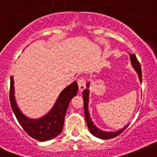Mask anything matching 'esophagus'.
Returning <instances> with one entry per match:
<instances>
[{
	"label": "esophagus",
	"instance_id": "34e87169",
	"mask_svg": "<svg viewBox=\"0 0 157 157\" xmlns=\"http://www.w3.org/2000/svg\"><path fill=\"white\" fill-rule=\"evenodd\" d=\"M77 84H78L79 91H80V92H82V91L84 90V88H85V85H86L85 80H84V78H83V77H80V78L77 80Z\"/></svg>",
	"mask_w": 157,
	"mask_h": 157
}]
</instances>
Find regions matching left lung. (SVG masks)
<instances>
[{
    "label": "left lung",
    "mask_w": 157,
    "mask_h": 157,
    "mask_svg": "<svg viewBox=\"0 0 157 157\" xmlns=\"http://www.w3.org/2000/svg\"><path fill=\"white\" fill-rule=\"evenodd\" d=\"M131 60L132 65L135 67V70L138 73V76H139V80L142 82V69H141V65L140 63L138 62V60L137 59L136 56L135 54H131ZM89 84H87V87H88ZM88 96H89V91L87 89H85L84 91H83V98H84V117H85L86 122H87V127H88L89 131L94 136L97 137L98 138H101V139H110V138H115L117 135H119L120 134H121L124 130L126 129L128 127L129 124L126 125L124 128H122L121 130L118 131H116V132H111V133H109V132H105V131H102L101 130H99L98 128H96L94 125V124L92 123L91 120L90 119V116L88 113V109H87V105H88Z\"/></svg>",
    "instance_id": "1"
}]
</instances>
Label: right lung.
<instances>
[{
	"label": "right lung",
	"mask_w": 157,
	"mask_h": 157,
	"mask_svg": "<svg viewBox=\"0 0 157 157\" xmlns=\"http://www.w3.org/2000/svg\"><path fill=\"white\" fill-rule=\"evenodd\" d=\"M14 81L12 76L10 82L9 99L12 111L23 130L34 139L40 142L48 141L61 133L64 124V119L70 100L77 94L78 85L76 81L63 90L59 94L54 107L41 119H28L17 107L14 97Z\"/></svg>",
	"instance_id": "1"
}]
</instances>
